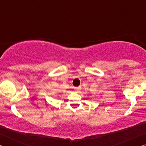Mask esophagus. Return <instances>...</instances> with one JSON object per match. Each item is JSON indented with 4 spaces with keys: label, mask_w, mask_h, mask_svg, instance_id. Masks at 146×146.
Here are the masks:
<instances>
[{
    "label": "esophagus",
    "mask_w": 146,
    "mask_h": 146,
    "mask_svg": "<svg viewBox=\"0 0 146 146\" xmlns=\"http://www.w3.org/2000/svg\"><path fill=\"white\" fill-rule=\"evenodd\" d=\"M80 88L81 87H80V86H79V87H76V88H75L74 89H75L76 91H77V92H78V91H79L80 90Z\"/></svg>",
    "instance_id": "34e87169"
}]
</instances>
